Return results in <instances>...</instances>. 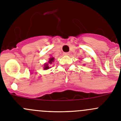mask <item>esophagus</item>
Segmentation results:
<instances>
[{"instance_id":"34e87169","label":"esophagus","mask_w":121,"mask_h":121,"mask_svg":"<svg viewBox=\"0 0 121 121\" xmlns=\"http://www.w3.org/2000/svg\"><path fill=\"white\" fill-rule=\"evenodd\" d=\"M63 54H64V56H69V52H64V53H63Z\"/></svg>"}]
</instances>
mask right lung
I'll return each mask as SVG.
<instances>
[{"mask_svg": "<svg viewBox=\"0 0 121 121\" xmlns=\"http://www.w3.org/2000/svg\"><path fill=\"white\" fill-rule=\"evenodd\" d=\"M54 58H53V57H51V58H50V60H49V61H48V63L49 64H45V65H44V69H48L49 67H50V66H49L48 64H51V63H52V62L54 61Z\"/></svg>", "mask_w": 121, "mask_h": 121, "instance_id": "right-lung-1", "label": "right lung"}]
</instances>
